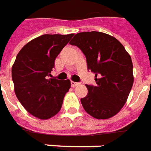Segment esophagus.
<instances>
[{
    "label": "esophagus",
    "instance_id": "obj_1",
    "mask_svg": "<svg viewBox=\"0 0 151 151\" xmlns=\"http://www.w3.org/2000/svg\"><path fill=\"white\" fill-rule=\"evenodd\" d=\"M79 83L78 82H75V81H71V86L72 87H75L77 86H78Z\"/></svg>",
    "mask_w": 151,
    "mask_h": 151
}]
</instances>
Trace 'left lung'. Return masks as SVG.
<instances>
[{
  "label": "left lung",
  "mask_w": 151,
  "mask_h": 151,
  "mask_svg": "<svg viewBox=\"0 0 151 151\" xmlns=\"http://www.w3.org/2000/svg\"><path fill=\"white\" fill-rule=\"evenodd\" d=\"M70 44L81 49L95 74L97 86L86 85L88 93L81 98L84 110L97 119L112 118L127 102L134 83L130 56L118 39L97 31L77 33Z\"/></svg>",
  "instance_id": "obj_1"
}]
</instances>
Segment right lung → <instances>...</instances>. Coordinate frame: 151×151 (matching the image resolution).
Wrapping results in <instances>:
<instances>
[{"label":"right lung","instance_id":"obj_1","mask_svg":"<svg viewBox=\"0 0 151 151\" xmlns=\"http://www.w3.org/2000/svg\"><path fill=\"white\" fill-rule=\"evenodd\" d=\"M73 33L44 34L24 45L12 67L14 92L23 107L36 118L45 120L60 111L69 79L49 78L54 61Z\"/></svg>","mask_w":151,"mask_h":151}]
</instances>
